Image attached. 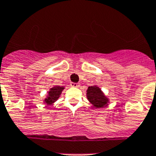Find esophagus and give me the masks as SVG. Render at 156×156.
Segmentation results:
<instances>
[{
  "label": "esophagus",
  "mask_w": 156,
  "mask_h": 156,
  "mask_svg": "<svg viewBox=\"0 0 156 156\" xmlns=\"http://www.w3.org/2000/svg\"><path fill=\"white\" fill-rule=\"evenodd\" d=\"M70 86H71V87H74V88H78L79 87V84L78 83H74V82H72V83L70 84Z\"/></svg>",
  "instance_id": "obj_1"
}]
</instances>
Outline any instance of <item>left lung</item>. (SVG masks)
<instances>
[{
	"instance_id": "8db88e82",
	"label": "left lung",
	"mask_w": 156,
	"mask_h": 156,
	"mask_svg": "<svg viewBox=\"0 0 156 156\" xmlns=\"http://www.w3.org/2000/svg\"><path fill=\"white\" fill-rule=\"evenodd\" d=\"M86 97L90 104L96 108H101L108 106L110 101L104 92L97 86H92L88 88Z\"/></svg>"
}]
</instances>
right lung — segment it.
Masks as SVG:
<instances>
[{
  "instance_id": "right-lung-1",
  "label": "right lung",
  "mask_w": 156,
  "mask_h": 156,
  "mask_svg": "<svg viewBox=\"0 0 156 156\" xmlns=\"http://www.w3.org/2000/svg\"><path fill=\"white\" fill-rule=\"evenodd\" d=\"M64 89V86H55L51 88V89H49V91L48 92V94H47L45 98L44 99L43 103H44L46 105H52L59 98L62 92Z\"/></svg>"
}]
</instances>
